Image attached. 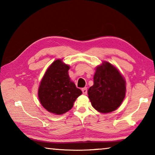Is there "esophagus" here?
<instances>
[{"label": "esophagus", "instance_id": "34e87169", "mask_svg": "<svg viewBox=\"0 0 155 155\" xmlns=\"http://www.w3.org/2000/svg\"><path fill=\"white\" fill-rule=\"evenodd\" d=\"M82 92H83V94H87V88L86 87H84V88H82Z\"/></svg>", "mask_w": 155, "mask_h": 155}]
</instances>
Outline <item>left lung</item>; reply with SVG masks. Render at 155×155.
Masks as SVG:
<instances>
[{"instance_id":"left-lung-1","label":"left lung","mask_w":155,"mask_h":155,"mask_svg":"<svg viewBox=\"0 0 155 155\" xmlns=\"http://www.w3.org/2000/svg\"><path fill=\"white\" fill-rule=\"evenodd\" d=\"M87 94L96 110L103 114L112 112L124 101L126 81L116 68L104 61L96 68L94 85Z\"/></svg>"}]
</instances>
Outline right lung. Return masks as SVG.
<instances>
[{
    "mask_svg": "<svg viewBox=\"0 0 155 155\" xmlns=\"http://www.w3.org/2000/svg\"><path fill=\"white\" fill-rule=\"evenodd\" d=\"M70 66L57 59L50 65L41 81L38 98L47 111L61 115L72 108L74 103L82 94L68 75Z\"/></svg>",
    "mask_w": 155,
    "mask_h": 155,
    "instance_id": "add662e5",
    "label": "right lung"
}]
</instances>
